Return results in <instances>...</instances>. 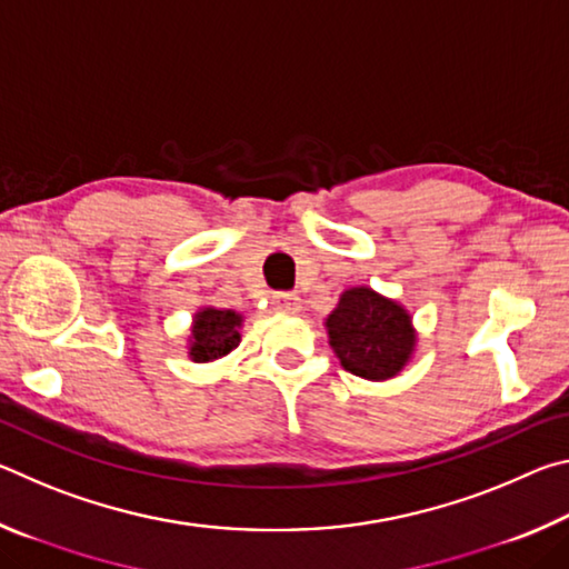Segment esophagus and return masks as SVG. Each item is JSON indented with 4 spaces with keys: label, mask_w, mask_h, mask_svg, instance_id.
I'll use <instances>...</instances> for the list:
<instances>
[{
    "label": "esophagus",
    "mask_w": 569,
    "mask_h": 569,
    "mask_svg": "<svg viewBox=\"0 0 569 569\" xmlns=\"http://www.w3.org/2000/svg\"><path fill=\"white\" fill-rule=\"evenodd\" d=\"M273 308L281 313H298L301 311V298L296 293H273Z\"/></svg>",
    "instance_id": "obj_1"
}]
</instances>
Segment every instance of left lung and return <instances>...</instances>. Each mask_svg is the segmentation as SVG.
<instances>
[{
	"instance_id": "left-lung-1",
	"label": "left lung",
	"mask_w": 569,
	"mask_h": 569,
	"mask_svg": "<svg viewBox=\"0 0 569 569\" xmlns=\"http://www.w3.org/2000/svg\"><path fill=\"white\" fill-rule=\"evenodd\" d=\"M326 329L343 369L371 381L397 377L417 341L409 313L366 286L343 291Z\"/></svg>"
}]
</instances>
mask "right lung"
<instances>
[{
	"label": "right lung",
	"instance_id": "obj_1",
	"mask_svg": "<svg viewBox=\"0 0 569 569\" xmlns=\"http://www.w3.org/2000/svg\"><path fill=\"white\" fill-rule=\"evenodd\" d=\"M240 316L236 311H220V308H203L196 313L190 336L192 361H216L240 343Z\"/></svg>",
	"mask_w": 569,
	"mask_h": 569
}]
</instances>
